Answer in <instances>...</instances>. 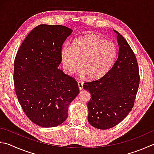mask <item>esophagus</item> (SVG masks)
<instances>
[{
  "mask_svg": "<svg viewBox=\"0 0 154 154\" xmlns=\"http://www.w3.org/2000/svg\"><path fill=\"white\" fill-rule=\"evenodd\" d=\"M77 84H78V87H79V90L81 91V90H82L83 89V83L82 82H79L77 83Z\"/></svg>",
  "mask_w": 154,
  "mask_h": 154,
  "instance_id": "34e87169",
  "label": "esophagus"
}]
</instances>
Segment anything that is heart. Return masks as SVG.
Listing matches in <instances>:
<instances>
[{
    "instance_id": "1",
    "label": "heart",
    "mask_w": 154,
    "mask_h": 154,
    "mask_svg": "<svg viewBox=\"0 0 154 154\" xmlns=\"http://www.w3.org/2000/svg\"><path fill=\"white\" fill-rule=\"evenodd\" d=\"M116 47L110 42L92 33L81 36L72 46L64 45L60 50L64 71L72 75L79 68L89 79H97L106 73L116 55ZM80 64H79V63Z\"/></svg>"
}]
</instances>
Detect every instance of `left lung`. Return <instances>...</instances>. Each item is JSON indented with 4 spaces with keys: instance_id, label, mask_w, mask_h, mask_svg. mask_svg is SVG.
Instances as JSON below:
<instances>
[{
    "instance_id": "1",
    "label": "left lung",
    "mask_w": 154,
    "mask_h": 154,
    "mask_svg": "<svg viewBox=\"0 0 154 154\" xmlns=\"http://www.w3.org/2000/svg\"><path fill=\"white\" fill-rule=\"evenodd\" d=\"M114 32L119 46L116 61L104 76L83 86L91 94L88 104L89 123L103 130L118 125L128 115L139 85L135 55L127 40L116 30Z\"/></svg>"
}]
</instances>
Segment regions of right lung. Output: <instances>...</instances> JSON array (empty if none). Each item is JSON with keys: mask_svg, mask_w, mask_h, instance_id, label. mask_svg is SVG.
I'll use <instances>...</instances> for the list:
<instances>
[{"mask_svg": "<svg viewBox=\"0 0 154 154\" xmlns=\"http://www.w3.org/2000/svg\"><path fill=\"white\" fill-rule=\"evenodd\" d=\"M72 30L63 26L40 25L31 31L17 53L13 80L25 114L42 127L60 125L79 93L77 82L58 69L63 44Z\"/></svg>", "mask_w": 154, "mask_h": 154, "instance_id": "1", "label": "right lung"}]
</instances>
